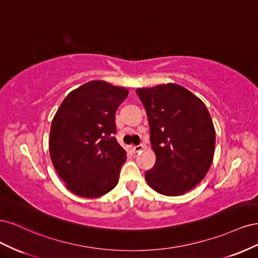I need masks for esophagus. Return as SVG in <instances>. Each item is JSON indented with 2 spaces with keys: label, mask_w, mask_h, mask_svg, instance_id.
<instances>
[{
  "label": "esophagus",
  "mask_w": 258,
  "mask_h": 258,
  "mask_svg": "<svg viewBox=\"0 0 258 258\" xmlns=\"http://www.w3.org/2000/svg\"><path fill=\"white\" fill-rule=\"evenodd\" d=\"M143 150V145L142 144H140V145H135V146H132L131 147V151H132V153H135V154H137V153H139V152H141Z\"/></svg>",
  "instance_id": "1"
}]
</instances>
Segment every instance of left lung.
<instances>
[{
	"label": "left lung",
	"instance_id": "obj_1",
	"mask_svg": "<svg viewBox=\"0 0 258 258\" xmlns=\"http://www.w3.org/2000/svg\"><path fill=\"white\" fill-rule=\"evenodd\" d=\"M146 110L156 162L145 172L147 184L166 196L197 186L212 165L215 130L202 101L176 84L139 88Z\"/></svg>",
	"mask_w": 258,
	"mask_h": 258
}]
</instances>
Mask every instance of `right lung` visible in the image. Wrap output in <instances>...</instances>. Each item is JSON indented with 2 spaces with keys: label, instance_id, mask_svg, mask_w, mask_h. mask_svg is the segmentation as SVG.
<instances>
[{
  "label": "right lung",
  "instance_id": "add662e5",
  "mask_svg": "<svg viewBox=\"0 0 258 258\" xmlns=\"http://www.w3.org/2000/svg\"><path fill=\"white\" fill-rule=\"evenodd\" d=\"M128 93L102 81L86 83L69 93L53 117L50 158L77 196L100 197L118 183L127 156L114 137L115 114Z\"/></svg>",
  "mask_w": 258,
  "mask_h": 258
}]
</instances>
